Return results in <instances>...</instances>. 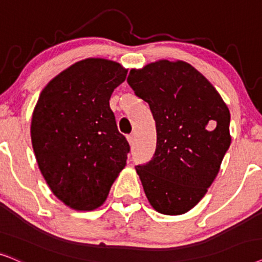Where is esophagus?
Instances as JSON below:
<instances>
[{
	"label": "esophagus",
	"instance_id": "1",
	"mask_svg": "<svg viewBox=\"0 0 262 262\" xmlns=\"http://www.w3.org/2000/svg\"><path fill=\"white\" fill-rule=\"evenodd\" d=\"M127 140H128V142L129 144H133L134 142V134H129V135H127Z\"/></svg>",
	"mask_w": 262,
	"mask_h": 262
}]
</instances>
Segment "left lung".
Here are the masks:
<instances>
[{"label": "left lung", "instance_id": "8db88e82", "mask_svg": "<svg viewBox=\"0 0 262 262\" xmlns=\"http://www.w3.org/2000/svg\"><path fill=\"white\" fill-rule=\"evenodd\" d=\"M156 121L152 159L135 166L149 204L186 213L207 193L230 147V113L210 81L186 62L162 60L129 72Z\"/></svg>", "mask_w": 262, "mask_h": 262}]
</instances>
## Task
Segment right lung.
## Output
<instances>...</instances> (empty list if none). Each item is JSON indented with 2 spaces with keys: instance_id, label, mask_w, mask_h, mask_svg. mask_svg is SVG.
Wrapping results in <instances>:
<instances>
[{
  "instance_id": "right-lung-1",
  "label": "right lung",
  "mask_w": 262,
  "mask_h": 262,
  "mask_svg": "<svg viewBox=\"0 0 262 262\" xmlns=\"http://www.w3.org/2000/svg\"><path fill=\"white\" fill-rule=\"evenodd\" d=\"M127 69L103 58L76 62L41 91L31 139L41 175L56 196L78 211L106 200L130 147L110 109Z\"/></svg>"
}]
</instances>
